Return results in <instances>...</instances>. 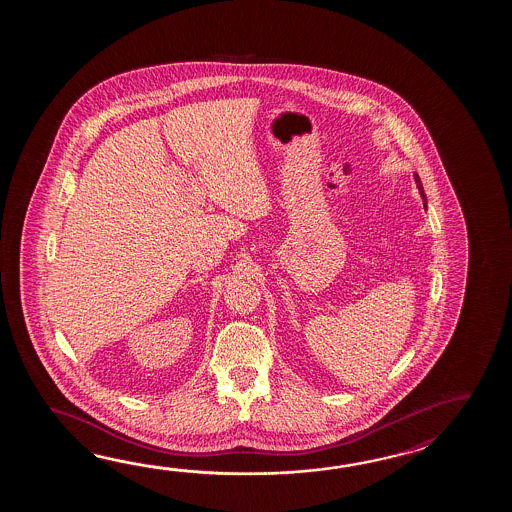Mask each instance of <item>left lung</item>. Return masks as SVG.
I'll use <instances>...</instances> for the list:
<instances>
[{
  "mask_svg": "<svg viewBox=\"0 0 512 512\" xmlns=\"http://www.w3.org/2000/svg\"><path fill=\"white\" fill-rule=\"evenodd\" d=\"M415 183H417V188H419V192H421V197H423V203H425V207H426L425 190H423V183H421V179H419V175H415Z\"/></svg>",
  "mask_w": 512,
  "mask_h": 512,
  "instance_id": "left-lung-1",
  "label": "left lung"
}]
</instances>
